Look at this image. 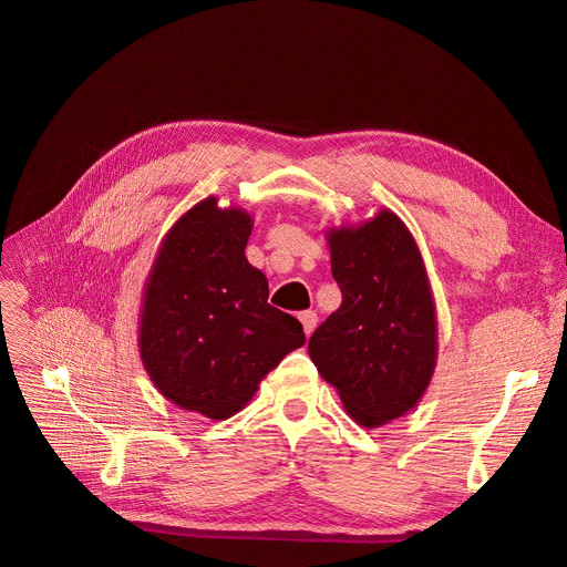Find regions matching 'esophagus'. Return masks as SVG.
<instances>
[{
    "label": "esophagus",
    "mask_w": 567,
    "mask_h": 567,
    "mask_svg": "<svg viewBox=\"0 0 567 567\" xmlns=\"http://www.w3.org/2000/svg\"><path fill=\"white\" fill-rule=\"evenodd\" d=\"M300 322H302V330H305V334H307V337H311V334H313V330H316V322H318L316 311H302V313H300Z\"/></svg>",
    "instance_id": "1"
}]
</instances>
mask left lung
Masks as SVG:
<instances>
[{
	"mask_svg": "<svg viewBox=\"0 0 567 567\" xmlns=\"http://www.w3.org/2000/svg\"><path fill=\"white\" fill-rule=\"evenodd\" d=\"M341 307L311 334L309 357L350 417L379 429L413 411L437 363V316L426 267L392 210L328 228Z\"/></svg>",
	"mask_w": 567,
	"mask_h": 567,
	"instance_id": "left-lung-1",
	"label": "left lung"
}]
</instances>
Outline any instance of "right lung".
Instances as JSON below:
<instances>
[{
  "mask_svg": "<svg viewBox=\"0 0 567 567\" xmlns=\"http://www.w3.org/2000/svg\"><path fill=\"white\" fill-rule=\"evenodd\" d=\"M247 210L208 197L161 239L143 287L138 352L156 390L208 420L239 413L260 381L305 346L298 318L267 302L269 282L245 249Z\"/></svg>",
  "mask_w": 567,
  "mask_h": 567,
  "instance_id": "1",
  "label": "right lung"
}]
</instances>
